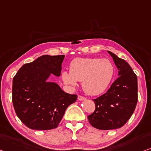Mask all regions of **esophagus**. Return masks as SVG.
Masks as SVG:
<instances>
[{
	"mask_svg": "<svg viewBox=\"0 0 151 151\" xmlns=\"http://www.w3.org/2000/svg\"><path fill=\"white\" fill-rule=\"evenodd\" d=\"M78 100H80V101H82V100H86V98H85V97H83V96H78Z\"/></svg>",
	"mask_w": 151,
	"mask_h": 151,
	"instance_id": "34e87169",
	"label": "esophagus"
}]
</instances>
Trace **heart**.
<instances>
[{
  "label": "heart",
  "instance_id": "heart-1",
  "mask_svg": "<svg viewBox=\"0 0 151 151\" xmlns=\"http://www.w3.org/2000/svg\"><path fill=\"white\" fill-rule=\"evenodd\" d=\"M115 68L111 60L96 58H76L70 64V72L62 73V79L68 85L82 81L85 93L98 96L104 93L111 84Z\"/></svg>",
  "mask_w": 151,
  "mask_h": 151
}]
</instances>
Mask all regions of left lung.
I'll return each mask as SVG.
<instances>
[{"instance_id": "1", "label": "left lung", "mask_w": 151, "mask_h": 151, "mask_svg": "<svg viewBox=\"0 0 151 151\" xmlns=\"http://www.w3.org/2000/svg\"><path fill=\"white\" fill-rule=\"evenodd\" d=\"M119 70V77L109 89L93 100L96 109L88 118L89 122L98 129H118L131 117L138 102L137 76L127 62L108 51Z\"/></svg>"}]
</instances>
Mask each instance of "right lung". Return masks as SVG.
Returning <instances> with one entry per match:
<instances>
[{
	"label": "right lung",
	"mask_w": 151,
	"mask_h": 151,
	"mask_svg": "<svg viewBox=\"0 0 151 151\" xmlns=\"http://www.w3.org/2000/svg\"><path fill=\"white\" fill-rule=\"evenodd\" d=\"M64 55H44L23 65L13 79L12 98L15 113L32 129L58 127L76 95L64 92L57 83L47 80L51 74L60 76Z\"/></svg>",
	"instance_id": "add662e5"
}]
</instances>
